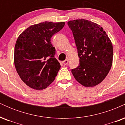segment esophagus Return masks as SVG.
<instances>
[{
	"mask_svg": "<svg viewBox=\"0 0 125 125\" xmlns=\"http://www.w3.org/2000/svg\"><path fill=\"white\" fill-rule=\"evenodd\" d=\"M68 60H65V61H63V64L64 65H66V64H67V63H68Z\"/></svg>",
	"mask_w": 125,
	"mask_h": 125,
	"instance_id": "obj_1",
	"label": "esophagus"
}]
</instances>
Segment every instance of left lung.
I'll use <instances>...</instances> for the list:
<instances>
[{"instance_id":"8db88e82","label":"left lung","mask_w":125,"mask_h":125,"mask_svg":"<svg viewBox=\"0 0 125 125\" xmlns=\"http://www.w3.org/2000/svg\"><path fill=\"white\" fill-rule=\"evenodd\" d=\"M67 25L72 31L80 62L72 73L84 86H94L104 81L111 68L112 43L103 28L92 21L77 19Z\"/></svg>"}]
</instances>
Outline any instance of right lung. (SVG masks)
Here are the masks:
<instances>
[{"mask_svg":"<svg viewBox=\"0 0 125 125\" xmlns=\"http://www.w3.org/2000/svg\"><path fill=\"white\" fill-rule=\"evenodd\" d=\"M64 24L52 21L36 24L27 28L17 39L14 54L16 69L31 88L42 90L55 79L61 65L54 58L56 49L51 39Z\"/></svg>","mask_w":125,"mask_h":125,"instance_id":"add662e5","label":"right lung"}]
</instances>
